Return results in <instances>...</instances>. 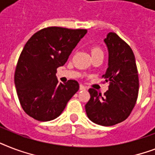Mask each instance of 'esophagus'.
<instances>
[{"label":"esophagus","mask_w":155,"mask_h":155,"mask_svg":"<svg viewBox=\"0 0 155 155\" xmlns=\"http://www.w3.org/2000/svg\"><path fill=\"white\" fill-rule=\"evenodd\" d=\"M80 89L81 90V91H84V90H86V87H85L84 85L80 84Z\"/></svg>","instance_id":"1"}]
</instances>
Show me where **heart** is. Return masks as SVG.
I'll return each mask as SVG.
<instances>
[{"label":"heart","mask_w":155,"mask_h":155,"mask_svg":"<svg viewBox=\"0 0 155 155\" xmlns=\"http://www.w3.org/2000/svg\"><path fill=\"white\" fill-rule=\"evenodd\" d=\"M91 52H92V54H95V53H99V52H102V50L98 47H93L91 50Z\"/></svg>","instance_id":"1"}]
</instances>
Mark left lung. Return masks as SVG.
I'll list each match as a JSON object with an SVG mask.
<instances>
[{
    "instance_id": "8db88e82",
    "label": "left lung",
    "mask_w": 155,
    "mask_h": 155,
    "mask_svg": "<svg viewBox=\"0 0 155 155\" xmlns=\"http://www.w3.org/2000/svg\"><path fill=\"white\" fill-rule=\"evenodd\" d=\"M104 42L108 50V68L102 77L109 82L108 90L101 95L94 88L85 105L92 122L111 126L122 122L130 116L137 102L139 80L132 49L117 34L108 33Z\"/></svg>"
}]
</instances>
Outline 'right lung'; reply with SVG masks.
Here are the masks:
<instances>
[{
	"label": "right lung",
	"mask_w": 155,
	"mask_h": 155,
	"mask_svg": "<svg viewBox=\"0 0 155 155\" xmlns=\"http://www.w3.org/2000/svg\"><path fill=\"white\" fill-rule=\"evenodd\" d=\"M87 30L44 28L28 40L18 58L14 83L23 110L35 120L48 121L60 115L80 87L76 80L58 84L63 66Z\"/></svg>",
	"instance_id": "obj_1"
}]
</instances>
